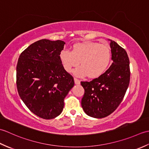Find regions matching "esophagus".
Returning <instances> with one entry per match:
<instances>
[{"instance_id":"34e87169","label":"esophagus","mask_w":149,"mask_h":149,"mask_svg":"<svg viewBox=\"0 0 149 149\" xmlns=\"http://www.w3.org/2000/svg\"><path fill=\"white\" fill-rule=\"evenodd\" d=\"M74 82L75 84H80V80H79L77 78H74Z\"/></svg>"}]
</instances>
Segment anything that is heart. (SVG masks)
Wrapping results in <instances>:
<instances>
[{"mask_svg":"<svg viewBox=\"0 0 149 149\" xmlns=\"http://www.w3.org/2000/svg\"><path fill=\"white\" fill-rule=\"evenodd\" d=\"M111 57L108 45L97 42L75 43L72 51L63 50L60 52L59 58L63 68L70 72L81 62V66L74 73L78 77L88 75L90 78H97L103 74L109 65Z\"/></svg>","mask_w":149,"mask_h":149,"instance_id":"b5f03b06","label":"heart"}]
</instances>
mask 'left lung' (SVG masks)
I'll return each mask as SVG.
<instances>
[{"label": "left lung", "instance_id": "left-lung-1", "mask_svg": "<svg viewBox=\"0 0 149 149\" xmlns=\"http://www.w3.org/2000/svg\"><path fill=\"white\" fill-rule=\"evenodd\" d=\"M110 41L113 63L107 70L90 82L82 81L84 89L81 106L88 116L104 118L121 103L130 81L127 54L115 41Z\"/></svg>", "mask_w": 149, "mask_h": 149}]
</instances>
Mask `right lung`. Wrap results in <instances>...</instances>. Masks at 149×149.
I'll return each instance as SVG.
<instances>
[{"label":"right lung","instance_id":"add662e5","mask_svg":"<svg viewBox=\"0 0 149 149\" xmlns=\"http://www.w3.org/2000/svg\"><path fill=\"white\" fill-rule=\"evenodd\" d=\"M65 44L61 40H38L25 49L18 60L19 95L31 112L43 119L61 113L65 98L74 86V78L59 58Z\"/></svg>","mask_w":149,"mask_h":149}]
</instances>
